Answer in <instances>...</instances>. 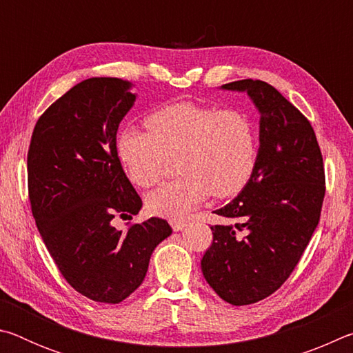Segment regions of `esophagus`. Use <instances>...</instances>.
Masks as SVG:
<instances>
[{"label":"esophagus","mask_w":353,"mask_h":353,"mask_svg":"<svg viewBox=\"0 0 353 353\" xmlns=\"http://www.w3.org/2000/svg\"><path fill=\"white\" fill-rule=\"evenodd\" d=\"M170 224H171L172 230H174V232L183 230V229H185V225H187V223H185V221H182V219H171V221H170Z\"/></svg>","instance_id":"esophagus-1"}]
</instances>
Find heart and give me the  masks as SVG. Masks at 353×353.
I'll return each mask as SVG.
<instances>
[{
	"instance_id": "heart-1",
	"label": "heart",
	"mask_w": 353,
	"mask_h": 353,
	"mask_svg": "<svg viewBox=\"0 0 353 353\" xmlns=\"http://www.w3.org/2000/svg\"><path fill=\"white\" fill-rule=\"evenodd\" d=\"M148 130L123 129L117 152L130 181L141 188L157 183L176 159L177 179L152 191L148 208L183 218L208 196L229 198L241 191L256 162L254 123L240 110H216L179 103L155 110Z\"/></svg>"
}]
</instances>
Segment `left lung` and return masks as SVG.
I'll list each match as a JSON object with an SVG mask.
<instances>
[{"instance_id": "left-lung-1", "label": "left lung", "mask_w": 353, "mask_h": 353, "mask_svg": "<svg viewBox=\"0 0 353 353\" xmlns=\"http://www.w3.org/2000/svg\"><path fill=\"white\" fill-rule=\"evenodd\" d=\"M223 90L246 92L260 113L252 176L213 213V243L201 260L207 283L232 305L271 296L294 271L319 223L325 194L322 154L308 119L270 83L243 79Z\"/></svg>"}]
</instances>
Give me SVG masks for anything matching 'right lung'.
Listing matches in <instances>:
<instances>
[{"instance_id": "1", "label": "right lung", "mask_w": 353, "mask_h": 353, "mask_svg": "<svg viewBox=\"0 0 353 353\" xmlns=\"http://www.w3.org/2000/svg\"><path fill=\"white\" fill-rule=\"evenodd\" d=\"M132 83L90 77L74 85L35 124L28 151L32 214L65 280L94 302L119 303L139 288L159 243L172 234L149 218L118 230L141 199L117 152V132L132 109Z\"/></svg>"}]
</instances>
